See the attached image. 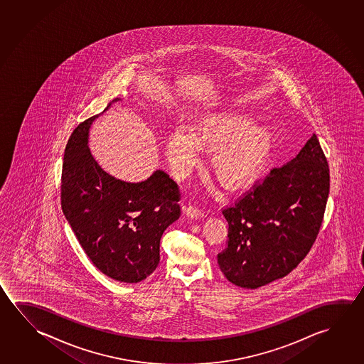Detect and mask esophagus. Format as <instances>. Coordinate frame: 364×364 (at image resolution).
I'll list each match as a JSON object with an SVG mask.
<instances>
[{"mask_svg": "<svg viewBox=\"0 0 364 364\" xmlns=\"http://www.w3.org/2000/svg\"><path fill=\"white\" fill-rule=\"evenodd\" d=\"M183 213H184L188 218H200L203 217V210L200 208H198L196 205H189V207H184L183 208Z\"/></svg>", "mask_w": 364, "mask_h": 364, "instance_id": "1", "label": "esophagus"}]
</instances>
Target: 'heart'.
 I'll return each mask as SVG.
<instances>
[{
	"label": "heart",
	"mask_w": 364,
	"mask_h": 364,
	"mask_svg": "<svg viewBox=\"0 0 364 364\" xmlns=\"http://www.w3.org/2000/svg\"><path fill=\"white\" fill-rule=\"evenodd\" d=\"M202 149L213 151L212 167L228 191L254 184L268 165L274 134L268 127H255L247 114L226 110L199 120L196 132L179 128L168 134L166 154L173 171L184 175L196 165Z\"/></svg>",
	"instance_id": "b5f03b06"
}]
</instances>
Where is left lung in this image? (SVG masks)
I'll return each instance as SVG.
<instances>
[{"instance_id": "left-lung-1", "label": "left lung", "mask_w": 364, "mask_h": 364, "mask_svg": "<svg viewBox=\"0 0 364 364\" xmlns=\"http://www.w3.org/2000/svg\"><path fill=\"white\" fill-rule=\"evenodd\" d=\"M328 191V160L314 134L292 161L222 209L228 245L217 257L227 279L255 289L289 274L315 244Z\"/></svg>"}]
</instances>
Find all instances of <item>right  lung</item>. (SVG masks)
<instances>
[{
    "mask_svg": "<svg viewBox=\"0 0 364 364\" xmlns=\"http://www.w3.org/2000/svg\"><path fill=\"white\" fill-rule=\"evenodd\" d=\"M97 117L80 123L67 142L62 210L96 268L113 279L138 283L159 265L160 240L180 217L181 194L161 170L141 183H125L105 173L87 146L90 125Z\"/></svg>",
    "mask_w": 364,
    "mask_h": 364,
    "instance_id": "add662e5",
    "label": "right lung"
}]
</instances>
